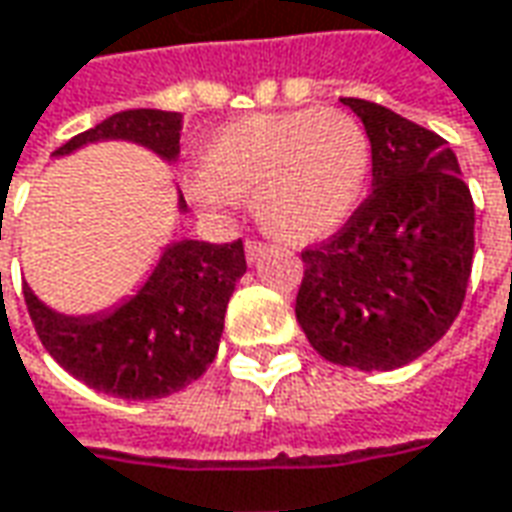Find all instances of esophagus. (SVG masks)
<instances>
[{
  "label": "esophagus",
  "instance_id": "34e87169",
  "mask_svg": "<svg viewBox=\"0 0 512 512\" xmlns=\"http://www.w3.org/2000/svg\"><path fill=\"white\" fill-rule=\"evenodd\" d=\"M243 246H246V257H249V263H255L257 255L266 249V243L257 241V238H246V243H243Z\"/></svg>",
  "mask_w": 512,
  "mask_h": 512
}]
</instances>
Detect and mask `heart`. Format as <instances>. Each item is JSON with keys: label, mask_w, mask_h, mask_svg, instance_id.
I'll use <instances>...</instances> for the list:
<instances>
[{"label": "heart", "mask_w": 512, "mask_h": 512, "mask_svg": "<svg viewBox=\"0 0 512 512\" xmlns=\"http://www.w3.org/2000/svg\"><path fill=\"white\" fill-rule=\"evenodd\" d=\"M370 176V137L353 114L300 109L221 125L187 182L201 210H229L255 193L257 215L288 241L342 227Z\"/></svg>", "instance_id": "heart-1"}]
</instances>
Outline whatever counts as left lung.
Masks as SVG:
<instances>
[{
	"mask_svg": "<svg viewBox=\"0 0 512 512\" xmlns=\"http://www.w3.org/2000/svg\"><path fill=\"white\" fill-rule=\"evenodd\" d=\"M373 145V193L302 249L297 322L322 358L395 370L457 319L474 263V198L446 139L370 100L342 97Z\"/></svg>",
	"mask_w": 512,
	"mask_h": 512,
	"instance_id": "obj_1",
	"label": "left lung"
}]
</instances>
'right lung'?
<instances>
[{"label":"right lung","mask_w":512,"mask_h":512,"mask_svg":"<svg viewBox=\"0 0 512 512\" xmlns=\"http://www.w3.org/2000/svg\"><path fill=\"white\" fill-rule=\"evenodd\" d=\"M182 125L179 111H120L69 139L55 156L95 139H134L176 159ZM243 271V241L224 246L176 241L137 297L114 314L86 319L52 314L27 285L24 302L38 339L66 373L114 398L154 401L193 384L210 367L224 333L227 302Z\"/></svg>","instance_id":"obj_1"}]
</instances>
